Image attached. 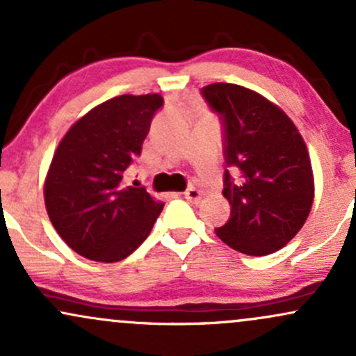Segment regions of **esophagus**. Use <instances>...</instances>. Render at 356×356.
Segmentation results:
<instances>
[{"label": "esophagus", "instance_id": "1", "mask_svg": "<svg viewBox=\"0 0 356 356\" xmlns=\"http://www.w3.org/2000/svg\"><path fill=\"white\" fill-rule=\"evenodd\" d=\"M184 195H186V199L189 202L197 204V202H201V199H202V191L195 189V187H191V189L186 191V194Z\"/></svg>", "mask_w": 356, "mask_h": 356}]
</instances>
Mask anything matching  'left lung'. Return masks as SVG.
Here are the masks:
<instances>
[{"label":"left lung","instance_id":"obj_1","mask_svg":"<svg viewBox=\"0 0 356 356\" xmlns=\"http://www.w3.org/2000/svg\"><path fill=\"white\" fill-rule=\"evenodd\" d=\"M204 99L224 120L226 170L222 195L231 219L216 234L249 256H266L284 248L308 219L314 177L308 149L293 120L266 97L234 83H211Z\"/></svg>","mask_w":356,"mask_h":356}]
</instances>
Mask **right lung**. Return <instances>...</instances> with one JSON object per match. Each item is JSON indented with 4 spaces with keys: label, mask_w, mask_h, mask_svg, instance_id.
Segmentation results:
<instances>
[{
    "label": "right lung",
    "mask_w": 356,
    "mask_h": 356,
    "mask_svg": "<svg viewBox=\"0 0 356 356\" xmlns=\"http://www.w3.org/2000/svg\"><path fill=\"white\" fill-rule=\"evenodd\" d=\"M159 93L118 95L93 107L65 134L53 154L43 195L60 238L80 256L117 263L132 254L164 209L145 189L124 186L140 155Z\"/></svg>",
    "instance_id": "right-lung-1"
}]
</instances>
